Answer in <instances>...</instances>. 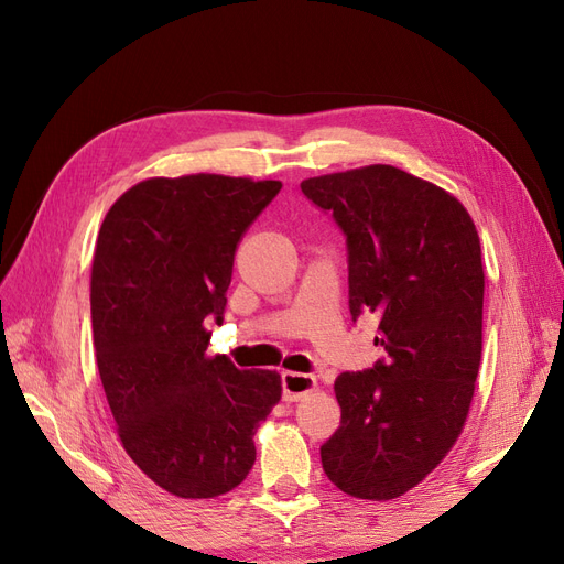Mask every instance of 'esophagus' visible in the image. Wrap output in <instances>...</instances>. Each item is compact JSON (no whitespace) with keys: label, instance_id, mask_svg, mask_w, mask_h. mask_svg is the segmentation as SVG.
<instances>
[{"label":"esophagus","instance_id":"1","mask_svg":"<svg viewBox=\"0 0 564 564\" xmlns=\"http://www.w3.org/2000/svg\"><path fill=\"white\" fill-rule=\"evenodd\" d=\"M315 377L311 373H299V371H282V398L284 402H296L308 395L315 388Z\"/></svg>","mask_w":564,"mask_h":564}]
</instances>
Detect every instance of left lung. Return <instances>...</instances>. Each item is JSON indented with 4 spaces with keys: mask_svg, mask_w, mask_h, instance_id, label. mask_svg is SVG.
<instances>
[{
    "mask_svg": "<svg viewBox=\"0 0 564 564\" xmlns=\"http://www.w3.org/2000/svg\"><path fill=\"white\" fill-rule=\"evenodd\" d=\"M348 247V308L379 319L386 357L334 383L329 480L388 501L419 485L464 429L482 355L480 237L456 197L390 164L301 183Z\"/></svg>",
    "mask_w": 564,
    "mask_h": 564,
    "instance_id": "8db88e82",
    "label": "left lung"
}]
</instances>
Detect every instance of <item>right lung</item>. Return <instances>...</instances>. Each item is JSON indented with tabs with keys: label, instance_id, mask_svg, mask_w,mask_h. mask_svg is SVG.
<instances>
[{
	"label": "right lung",
	"instance_id": "right-lung-1",
	"mask_svg": "<svg viewBox=\"0 0 564 564\" xmlns=\"http://www.w3.org/2000/svg\"><path fill=\"white\" fill-rule=\"evenodd\" d=\"M280 181L150 178L100 226L91 327L100 381L127 454L181 499H212L249 475L253 433L282 398L278 371L207 357L226 315L237 242Z\"/></svg>",
	"mask_w": 564,
	"mask_h": 564
}]
</instances>
